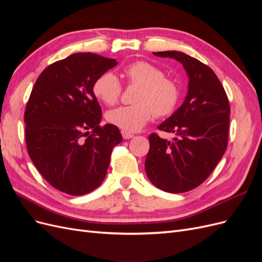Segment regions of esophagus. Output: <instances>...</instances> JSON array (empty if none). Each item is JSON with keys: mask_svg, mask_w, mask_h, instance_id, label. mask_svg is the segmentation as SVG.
Wrapping results in <instances>:
<instances>
[{"mask_svg": "<svg viewBox=\"0 0 262 262\" xmlns=\"http://www.w3.org/2000/svg\"><path fill=\"white\" fill-rule=\"evenodd\" d=\"M121 134H122V138H123L124 140L132 139V138L134 137V134H132V133L128 132V131H124V130H122V131H121Z\"/></svg>", "mask_w": 262, "mask_h": 262, "instance_id": "obj_1", "label": "esophagus"}]
</instances>
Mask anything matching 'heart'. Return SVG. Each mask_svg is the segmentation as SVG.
I'll list each match as a JSON object with an SVG mask.
<instances>
[{"instance_id": "obj_1", "label": "heart", "mask_w": 262, "mask_h": 262, "mask_svg": "<svg viewBox=\"0 0 262 262\" xmlns=\"http://www.w3.org/2000/svg\"><path fill=\"white\" fill-rule=\"evenodd\" d=\"M123 76L129 85L140 86L134 98L136 105L110 110L107 120L124 131L134 132L155 117H168L177 109L181 99V86L152 63L136 61L123 68ZM94 95L104 104L113 106L120 98L122 85L112 72L100 74L93 85Z\"/></svg>"}]
</instances>
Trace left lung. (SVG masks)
<instances>
[{"mask_svg": "<svg viewBox=\"0 0 262 262\" xmlns=\"http://www.w3.org/2000/svg\"><path fill=\"white\" fill-rule=\"evenodd\" d=\"M154 54L180 62L189 76V89L184 104L158 125V130L175 133L176 138L168 141L157 133L148 137L145 171L158 189L181 193L200 186L224 155L231 107L223 85L207 64L179 51Z\"/></svg>", "mask_w": 262, "mask_h": 262, "instance_id": "obj_1", "label": "left lung"}]
</instances>
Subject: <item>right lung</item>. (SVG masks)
Here are the masks:
<instances>
[{
    "mask_svg": "<svg viewBox=\"0 0 262 262\" xmlns=\"http://www.w3.org/2000/svg\"><path fill=\"white\" fill-rule=\"evenodd\" d=\"M115 66V59L92 52L71 54L47 67L30 93L24 115L28 154L59 191L83 195L99 187L122 141L118 126L99 124L93 92L95 80Z\"/></svg>",
    "mask_w": 262,
    "mask_h": 262,
    "instance_id": "add662e5",
    "label": "right lung"
}]
</instances>
